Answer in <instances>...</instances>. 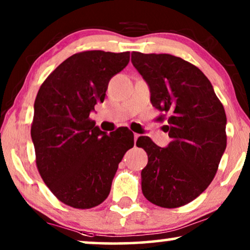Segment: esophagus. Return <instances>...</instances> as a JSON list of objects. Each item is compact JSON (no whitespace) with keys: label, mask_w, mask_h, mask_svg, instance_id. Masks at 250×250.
I'll list each match as a JSON object with an SVG mask.
<instances>
[{"label":"esophagus","mask_w":250,"mask_h":250,"mask_svg":"<svg viewBox=\"0 0 250 250\" xmlns=\"http://www.w3.org/2000/svg\"><path fill=\"white\" fill-rule=\"evenodd\" d=\"M139 137H140V134H137V133H134V141H135V142H137Z\"/></svg>","instance_id":"34e87169"}]
</instances>
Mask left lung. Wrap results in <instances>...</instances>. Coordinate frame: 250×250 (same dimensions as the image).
I'll return each mask as SVG.
<instances>
[{"label": "left lung", "mask_w": 250, "mask_h": 250, "mask_svg": "<svg viewBox=\"0 0 250 250\" xmlns=\"http://www.w3.org/2000/svg\"><path fill=\"white\" fill-rule=\"evenodd\" d=\"M131 61L147 83L151 104L170 113L163 127L171 138L167 147L148 137L137 141L148 155L142 193L162 208H178L202 194L215 177L226 148L224 106L202 71L183 58L133 51Z\"/></svg>", "instance_id": "8db88e82"}]
</instances>
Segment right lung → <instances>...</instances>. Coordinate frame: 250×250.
<instances>
[{"instance_id": "obj_1", "label": "right lung", "mask_w": 250, "mask_h": 250, "mask_svg": "<svg viewBox=\"0 0 250 250\" xmlns=\"http://www.w3.org/2000/svg\"><path fill=\"white\" fill-rule=\"evenodd\" d=\"M128 62V51L74 54L38 92L31 127L38 170L51 193L72 208H93L108 197L118 164L134 146L129 129L108 134L89 118Z\"/></svg>"}]
</instances>
